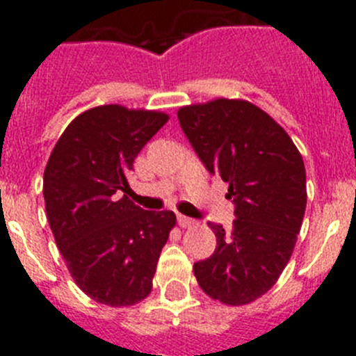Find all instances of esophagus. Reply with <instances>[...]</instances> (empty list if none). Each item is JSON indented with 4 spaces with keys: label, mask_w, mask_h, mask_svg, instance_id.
<instances>
[{
    "label": "esophagus",
    "mask_w": 356,
    "mask_h": 356,
    "mask_svg": "<svg viewBox=\"0 0 356 356\" xmlns=\"http://www.w3.org/2000/svg\"><path fill=\"white\" fill-rule=\"evenodd\" d=\"M176 221H178V225H180L181 228H191V226L196 225V221H194L193 217L181 216V213H178V217H176Z\"/></svg>",
    "instance_id": "1"
}]
</instances>
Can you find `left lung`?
Returning <instances> with one entry per match:
<instances>
[{
	"label": "left lung",
	"instance_id": "1",
	"mask_svg": "<svg viewBox=\"0 0 356 356\" xmlns=\"http://www.w3.org/2000/svg\"><path fill=\"white\" fill-rule=\"evenodd\" d=\"M185 137L210 175L228 181L234 228L209 222L216 251L194 264L197 284L225 305L266 294L291 259L305 207L307 175L287 131L259 106L216 99L178 110Z\"/></svg>",
	"mask_w": 356,
	"mask_h": 356
}]
</instances>
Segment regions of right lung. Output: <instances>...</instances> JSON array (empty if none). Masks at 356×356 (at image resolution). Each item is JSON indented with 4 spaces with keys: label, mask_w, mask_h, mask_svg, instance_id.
<instances>
[{
    "label": "right lung",
    "mask_w": 356,
    "mask_h": 356,
    "mask_svg": "<svg viewBox=\"0 0 356 356\" xmlns=\"http://www.w3.org/2000/svg\"><path fill=\"white\" fill-rule=\"evenodd\" d=\"M153 110L90 108L65 128L44 171L46 213L78 287L108 307L151 292L160 251L176 216L128 200V175L147 140L168 122Z\"/></svg>",
    "instance_id": "right-lung-1"
}]
</instances>
